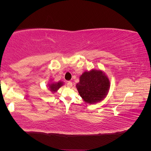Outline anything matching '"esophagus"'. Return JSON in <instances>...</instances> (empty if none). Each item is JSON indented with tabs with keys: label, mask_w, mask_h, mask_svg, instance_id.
I'll use <instances>...</instances> for the list:
<instances>
[{
	"label": "esophagus",
	"mask_w": 151,
	"mask_h": 151,
	"mask_svg": "<svg viewBox=\"0 0 151 151\" xmlns=\"http://www.w3.org/2000/svg\"><path fill=\"white\" fill-rule=\"evenodd\" d=\"M72 82H70V81H68L67 83V87H69V88H70V87H72Z\"/></svg>",
	"instance_id": "34e87169"
}]
</instances>
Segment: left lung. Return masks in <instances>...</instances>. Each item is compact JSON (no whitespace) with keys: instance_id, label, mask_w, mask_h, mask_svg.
I'll return each mask as SVG.
<instances>
[{"instance_id":"left-lung-1","label":"left lung","mask_w":151,"mask_h":151,"mask_svg":"<svg viewBox=\"0 0 151 151\" xmlns=\"http://www.w3.org/2000/svg\"><path fill=\"white\" fill-rule=\"evenodd\" d=\"M76 88L84 101L94 104L106 98L109 88V81L102 71L92 70L82 74Z\"/></svg>"}]
</instances>
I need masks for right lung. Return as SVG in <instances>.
<instances>
[{
  "label": "right lung",
  "instance_id": "right-lung-1",
  "mask_svg": "<svg viewBox=\"0 0 151 151\" xmlns=\"http://www.w3.org/2000/svg\"><path fill=\"white\" fill-rule=\"evenodd\" d=\"M63 85L62 82H58V83H52L48 85V89L52 92H55Z\"/></svg>",
  "mask_w": 151,
  "mask_h": 151
}]
</instances>
